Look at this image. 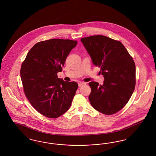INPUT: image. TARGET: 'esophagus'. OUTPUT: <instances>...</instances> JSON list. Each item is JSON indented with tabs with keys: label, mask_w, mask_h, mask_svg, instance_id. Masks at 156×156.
Returning a JSON list of instances; mask_svg holds the SVG:
<instances>
[{
	"label": "esophagus",
	"mask_w": 156,
	"mask_h": 156,
	"mask_svg": "<svg viewBox=\"0 0 156 156\" xmlns=\"http://www.w3.org/2000/svg\"><path fill=\"white\" fill-rule=\"evenodd\" d=\"M86 85V83H85V82H78V86H79L80 87H82V86H83V85Z\"/></svg>",
	"instance_id": "34e87169"
}]
</instances>
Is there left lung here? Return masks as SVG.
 I'll return each mask as SVG.
<instances>
[{"mask_svg":"<svg viewBox=\"0 0 156 156\" xmlns=\"http://www.w3.org/2000/svg\"><path fill=\"white\" fill-rule=\"evenodd\" d=\"M81 41L105 78L103 85L94 81L89 83L91 105L106 115L119 112L128 102L135 87L133 58L121 42L106 36L82 37Z\"/></svg>","mask_w":156,"mask_h":156,"instance_id":"8db88e82","label":"left lung"}]
</instances>
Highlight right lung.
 Listing matches in <instances>:
<instances>
[{
    "label": "right lung",
    "instance_id": "1",
    "mask_svg": "<svg viewBox=\"0 0 156 156\" xmlns=\"http://www.w3.org/2000/svg\"><path fill=\"white\" fill-rule=\"evenodd\" d=\"M76 41L51 39L37 42L21 64L20 75L26 98L44 116L56 119L70 107L78 89L75 82L64 81L57 73Z\"/></svg>",
    "mask_w": 156,
    "mask_h": 156
}]
</instances>
